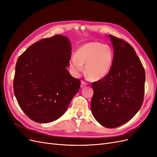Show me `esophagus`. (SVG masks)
<instances>
[{
  "label": "esophagus",
  "instance_id": "obj_1",
  "mask_svg": "<svg viewBox=\"0 0 157 157\" xmlns=\"http://www.w3.org/2000/svg\"><path fill=\"white\" fill-rule=\"evenodd\" d=\"M87 84H87L86 82H84V81H83V80H82V81H81V84H80V87L83 88V87H84V86H86Z\"/></svg>",
  "mask_w": 157,
  "mask_h": 157
}]
</instances>
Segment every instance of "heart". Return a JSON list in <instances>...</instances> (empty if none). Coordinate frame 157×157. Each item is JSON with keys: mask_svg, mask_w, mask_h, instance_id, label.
I'll return each instance as SVG.
<instances>
[{"mask_svg": "<svg viewBox=\"0 0 157 157\" xmlns=\"http://www.w3.org/2000/svg\"><path fill=\"white\" fill-rule=\"evenodd\" d=\"M113 61V53L109 46L96 42L81 46L76 52L75 57L70 60V67L78 74L85 66V73L92 80L105 78L110 72Z\"/></svg>", "mask_w": 157, "mask_h": 157, "instance_id": "obj_1", "label": "heart"}]
</instances>
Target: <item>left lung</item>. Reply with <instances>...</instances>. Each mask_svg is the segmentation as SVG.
I'll use <instances>...</instances> for the list:
<instances>
[{
	"label": "left lung",
	"instance_id": "1",
	"mask_svg": "<svg viewBox=\"0 0 157 157\" xmlns=\"http://www.w3.org/2000/svg\"><path fill=\"white\" fill-rule=\"evenodd\" d=\"M114 49L110 72L92 84L91 109L96 120L108 128L129 121L144 101L145 73L139 57L127 42L109 35Z\"/></svg>",
	"mask_w": 157,
	"mask_h": 157
}]
</instances>
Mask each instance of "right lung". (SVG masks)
I'll use <instances>...</instances> for the list:
<instances>
[{"mask_svg": "<svg viewBox=\"0 0 157 157\" xmlns=\"http://www.w3.org/2000/svg\"><path fill=\"white\" fill-rule=\"evenodd\" d=\"M71 44L54 35L29 46L19 57L13 92L19 105L33 121L48 123L62 116L80 86L70 75Z\"/></svg>", "mask_w": 157, "mask_h": 157, "instance_id": "obj_1", "label": "right lung"}]
</instances>
